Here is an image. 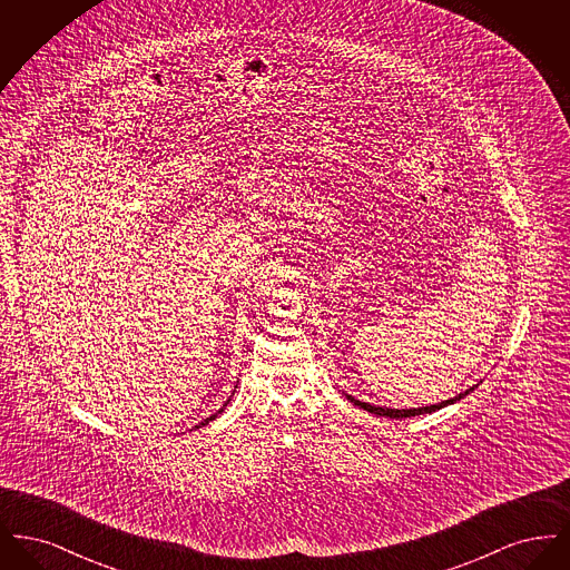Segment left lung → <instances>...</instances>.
<instances>
[{
    "label": "left lung",
    "instance_id": "1",
    "mask_svg": "<svg viewBox=\"0 0 570 570\" xmlns=\"http://www.w3.org/2000/svg\"><path fill=\"white\" fill-rule=\"evenodd\" d=\"M470 391H474V386H472V389H468V391H463V393H460V395H455L453 400L440 402V404H434V406L410 407V410H397V407L372 406V404H365V402H358V400H354L353 395H348V400L353 402L354 406L363 407V410H367V412H372V414H379V416H389V419H406V416H416V414H428V412H435V410L449 406V404H455V402H460L461 397H465V395H468Z\"/></svg>",
    "mask_w": 570,
    "mask_h": 570
}]
</instances>
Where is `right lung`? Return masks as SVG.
<instances>
[{"label":"right lung","mask_w":570,"mask_h":570,"mask_svg":"<svg viewBox=\"0 0 570 570\" xmlns=\"http://www.w3.org/2000/svg\"><path fill=\"white\" fill-rule=\"evenodd\" d=\"M228 402H230V400H228ZM228 402H226V404H228ZM226 404H224V406H226ZM222 410H224V407H219V410H217V412H222ZM217 414H212V416H207V419H205V421H203V423H198V425H196V430H198V428H203V425H207V423H209V421H214V419H216Z\"/></svg>","instance_id":"add662e5"}]
</instances>
